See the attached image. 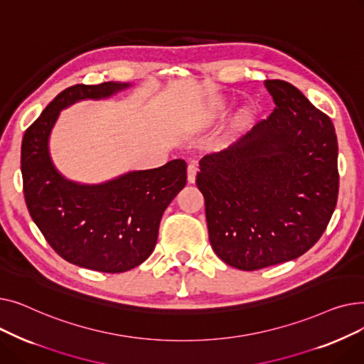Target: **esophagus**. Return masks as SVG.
<instances>
[{"label": "esophagus", "instance_id": "esophagus-1", "mask_svg": "<svg viewBox=\"0 0 364 364\" xmlns=\"http://www.w3.org/2000/svg\"><path fill=\"white\" fill-rule=\"evenodd\" d=\"M196 174H198V165L195 162L188 164V166H187V181L190 184H193L196 181Z\"/></svg>", "mask_w": 364, "mask_h": 364}]
</instances>
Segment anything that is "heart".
<instances>
[{"label":"heart","instance_id":"heart-1","mask_svg":"<svg viewBox=\"0 0 364 364\" xmlns=\"http://www.w3.org/2000/svg\"><path fill=\"white\" fill-rule=\"evenodd\" d=\"M230 109H232V103L227 97H214L213 100H209L202 107V110L199 112L198 118H196V124L199 127L213 125L217 121L223 119L225 114L230 112ZM251 119H252L251 110L250 109H242L236 117V119H235V129L242 131L243 128L250 125Z\"/></svg>","mask_w":364,"mask_h":364}]
</instances>
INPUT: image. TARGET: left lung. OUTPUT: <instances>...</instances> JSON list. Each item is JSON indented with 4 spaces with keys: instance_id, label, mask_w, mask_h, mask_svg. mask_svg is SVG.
Instances as JSON below:
<instances>
[{
    "instance_id": "left-lung-1",
    "label": "left lung",
    "mask_w": 364,
    "mask_h": 364,
    "mask_svg": "<svg viewBox=\"0 0 364 364\" xmlns=\"http://www.w3.org/2000/svg\"><path fill=\"white\" fill-rule=\"evenodd\" d=\"M265 87L274 112L233 146L203 156L196 176L214 252L245 272L307 252L326 230L339 190L331 118L289 82Z\"/></svg>"
}]
</instances>
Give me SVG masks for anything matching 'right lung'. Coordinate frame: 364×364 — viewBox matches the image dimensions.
<instances>
[{
    "label": "right lung",
    "instance_id": "1",
    "mask_svg": "<svg viewBox=\"0 0 364 364\" xmlns=\"http://www.w3.org/2000/svg\"><path fill=\"white\" fill-rule=\"evenodd\" d=\"M129 87L109 81L66 88L25 131L22 141L23 193L33 223L62 258L102 273L128 272L150 257L164 211L186 186L187 164L174 159L100 184H81L57 171L48 140L60 110Z\"/></svg>",
    "mask_w": 364,
    "mask_h": 364
}]
</instances>
